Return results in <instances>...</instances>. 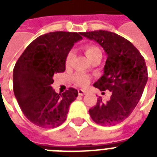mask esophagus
I'll return each mask as SVG.
<instances>
[{
	"label": "esophagus",
	"instance_id": "obj_1",
	"mask_svg": "<svg viewBox=\"0 0 157 157\" xmlns=\"http://www.w3.org/2000/svg\"><path fill=\"white\" fill-rule=\"evenodd\" d=\"M86 94V90H78V94L81 96H83L85 95Z\"/></svg>",
	"mask_w": 157,
	"mask_h": 157
}]
</instances>
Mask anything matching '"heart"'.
<instances>
[{
    "label": "heart",
    "instance_id": "b5f03b06",
    "mask_svg": "<svg viewBox=\"0 0 157 157\" xmlns=\"http://www.w3.org/2000/svg\"><path fill=\"white\" fill-rule=\"evenodd\" d=\"M83 49L85 53H86V56L90 61L94 57L97 56L98 54H101V50L98 47L94 46V45H86L84 46ZM72 59H73V54L71 52H70L67 55L66 60H65V64H66L67 67L71 65ZM90 76H87V75H85V74H77V75L74 76V82L77 86H81V87H86L90 83Z\"/></svg>",
    "mask_w": 157,
    "mask_h": 157
}]
</instances>
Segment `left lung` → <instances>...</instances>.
Returning <instances> with one entry per match:
<instances>
[{"mask_svg":"<svg viewBox=\"0 0 157 157\" xmlns=\"http://www.w3.org/2000/svg\"><path fill=\"white\" fill-rule=\"evenodd\" d=\"M81 35L95 40L107 53L103 75L94 86L112 92L107 103L98 97L89 113L97 124L115 125L131 114L141 98L148 77L144 58L130 41L116 33L98 30Z\"/></svg>","mask_w":157,"mask_h":157,"instance_id":"1","label":"left lung"}]
</instances>
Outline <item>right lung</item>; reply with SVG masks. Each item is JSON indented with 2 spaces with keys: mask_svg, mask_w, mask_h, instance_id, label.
I'll list each match as a JSON object with an SVG mask.
<instances>
[{
  "mask_svg": "<svg viewBox=\"0 0 157 157\" xmlns=\"http://www.w3.org/2000/svg\"><path fill=\"white\" fill-rule=\"evenodd\" d=\"M81 33L53 32L33 40L16 62L13 93L23 115L37 126L54 128L65 121L69 106L78 95L69 88L57 94L51 87L55 73L65 71L67 55Z\"/></svg>",
  "mask_w": 157,
  "mask_h": 157,
  "instance_id": "right-lung-1",
  "label": "right lung"
}]
</instances>
